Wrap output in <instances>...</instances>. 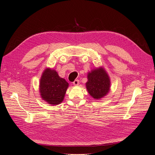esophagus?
<instances>
[{
	"mask_svg": "<svg viewBox=\"0 0 155 155\" xmlns=\"http://www.w3.org/2000/svg\"><path fill=\"white\" fill-rule=\"evenodd\" d=\"M79 83V81L78 80V79H76V80H75V81L73 82V84H74V85H78Z\"/></svg>",
	"mask_w": 155,
	"mask_h": 155,
	"instance_id": "34e87169",
	"label": "esophagus"
}]
</instances>
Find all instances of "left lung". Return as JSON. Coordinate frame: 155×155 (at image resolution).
I'll return each mask as SVG.
<instances>
[{"label": "left lung", "mask_w": 155, "mask_h": 155, "mask_svg": "<svg viewBox=\"0 0 155 155\" xmlns=\"http://www.w3.org/2000/svg\"><path fill=\"white\" fill-rule=\"evenodd\" d=\"M86 87L88 93L94 99L105 96L110 88V79L105 70L100 68L88 73Z\"/></svg>", "instance_id": "obj_1"}]
</instances>
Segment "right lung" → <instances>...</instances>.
<instances>
[{
  "label": "right lung",
  "mask_w": 155,
  "mask_h": 155,
  "mask_svg": "<svg viewBox=\"0 0 155 155\" xmlns=\"http://www.w3.org/2000/svg\"><path fill=\"white\" fill-rule=\"evenodd\" d=\"M68 87V83L59 76L57 72L46 69L40 80V92L42 98L48 104L58 105L61 103Z\"/></svg>",
  "instance_id": "add662e5"
}]
</instances>
